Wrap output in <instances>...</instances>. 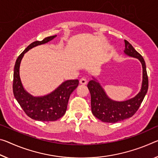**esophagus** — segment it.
Masks as SVG:
<instances>
[{
    "instance_id": "esophagus-1",
    "label": "esophagus",
    "mask_w": 158,
    "mask_h": 158,
    "mask_svg": "<svg viewBox=\"0 0 158 158\" xmlns=\"http://www.w3.org/2000/svg\"><path fill=\"white\" fill-rule=\"evenodd\" d=\"M79 84H82V85H86L87 84L86 79L84 78V77H83V78H81V79L79 80Z\"/></svg>"
}]
</instances>
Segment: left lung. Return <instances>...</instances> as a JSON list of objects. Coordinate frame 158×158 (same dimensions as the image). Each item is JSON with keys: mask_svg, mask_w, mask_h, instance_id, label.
<instances>
[{"mask_svg": "<svg viewBox=\"0 0 158 158\" xmlns=\"http://www.w3.org/2000/svg\"><path fill=\"white\" fill-rule=\"evenodd\" d=\"M124 43L125 55L137 58L142 64L141 88L134 98L124 101H116L107 96L98 81L92 77L93 79L87 85L91 94V111L96 118L103 122L115 123L133 116L139 108L148 89V79L144 59L128 41L124 40Z\"/></svg>", "mask_w": 158, "mask_h": 158, "instance_id": "left-lung-1", "label": "left lung"}]
</instances>
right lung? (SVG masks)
Wrapping results in <instances>:
<instances>
[{"mask_svg":"<svg viewBox=\"0 0 158 158\" xmlns=\"http://www.w3.org/2000/svg\"><path fill=\"white\" fill-rule=\"evenodd\" d=\"M57 36L45 38L43 41H34L17 57L14 67L13 94L19 106L31 119L42 122L56 121L65 114L70 95L79 85V80H67L50 94L34 96L24 89L19 76V67L24 55L30 49L47 44Z\"/></svg>","mask_w":158,"mask_h":158,"instance_id":"1","label":"right lung"}]
</instances>
